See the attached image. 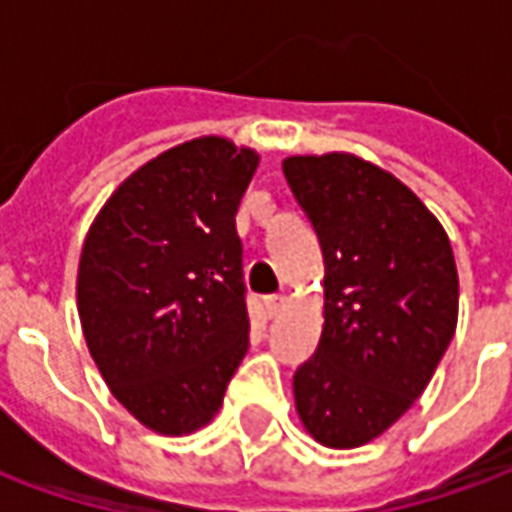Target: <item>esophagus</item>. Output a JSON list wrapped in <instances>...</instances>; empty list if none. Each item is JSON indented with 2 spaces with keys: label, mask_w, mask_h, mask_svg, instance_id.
Here are the masks:
<instances>
[{
  "label": "esophagus",
  "mask_w": 512,
  "mask_h": 512,
  "mask_svg": "<svg viewBox=\"0 0 512 512\" xmlns=\"http://www.w3.org/2000/svg\"><path fill=\"white\" fill-rule=\"evenodd\" d=\"M282 304H285V296H279V293H271V296H263V310H266L268 318H274L279 310H282Z\"/></svg>",
  "instance_id": "1"
}]
</instances>
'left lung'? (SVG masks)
Wrapping results in <instances>:
<instances>
[{
  "label": "left lung",
  "instance_id": "obj_1",
  "mask_svg": "<svg viewBox=\"0 0 512 512\" xmlns=\"http://www.w3.org/2000/svg\"><path fill=\"white\" fill-rule=\"evenodd\" d=\"M323 252V332L296 370L304 428L348 450L428 386L458 323V271L436 216L395 175L329 153L282 164Z\"/></svg>",
  "mask_w": 512,
  "mask_h": 512
}]
</instances>
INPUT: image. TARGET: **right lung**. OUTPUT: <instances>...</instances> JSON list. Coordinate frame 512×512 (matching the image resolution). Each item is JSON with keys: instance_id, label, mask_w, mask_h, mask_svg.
Masks as SVG:
<instances>
[{"instance_id": "1", "label": "right lung", "mask_w": 512, "mask_h": 512, "mask_svg": "<svg viewBox=\"0 0 512 512\" xmlns=\"http://www.w3.org/2000/svg\"><path fill=\"white\" fill-rule=\"evenodd\" d=\"M255 169V150L219 136L172 147L109 197L84 241V340L112 395L158 433L202 428L249 348L235 213Z\"/></svg>"}]
</instances>
